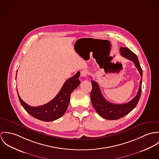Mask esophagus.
Instances as JSON below:
<instances>
[{
    "mask_svg": "<svg viewBox=\"0 0 159 159\" xmlns=\"http://www.w3.org/2000/svg\"><path fill=\"white\" fill-rule=\"evenodd\" d=\"M81 76L83 77H87V75H88V71L87 70H83V71H81Z\"/></svg>",
    "mask_w": 159,
    "mask_h": 159,
    "instance_id": "esophagus-1",
    "label": "esophagus"
}]
</instances>
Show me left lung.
Here are the masks:
<instances>
[{
    "label": "left lung",
    "instance_id": "obj_1",
    "mask_svg": "<svg viewBox=\"0 0 159 159\" xmlns=\"http://www.w3.org/2000/svg\"><path fill=\"white\" fill-rule=\"evenodd\" d=\"M120 51L123 57L134 62L142 79L143 71L137 56L127 48H120ZM141 79L140 82V87L136 96L129 102L123 104H115L107 101L104 98L98 84L91 80L93 88L90 95L91 101L96 112L103 118L110 120H116L127 115L137 106L140 99L141 93Z\"/></svg>",
    "mask_w": 159,
    "mask_h": 159
}]
</instances>
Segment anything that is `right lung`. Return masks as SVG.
Here are the masks:
<instances>
[{
    "instance_id": "right-lung-1",
    "label": "right lung",
    "mask_w": 159,
    "mask_h": 159,
    "mask_svg": "<svg viewBox=\"0 0 159 159\" xmlns=\"http://www.w3.org/2000/svg\"><path fill=\"white\" fill-rule=\"evenodd\" d=\"M80 72L68 79L57 95L49 102L39 107H32L24 102L18 93L19 101L26 111L31 116L43 121H52L61 117L70 104L71 93L80 84Z\"/></svg>"
}]
</instances>
